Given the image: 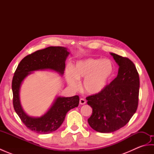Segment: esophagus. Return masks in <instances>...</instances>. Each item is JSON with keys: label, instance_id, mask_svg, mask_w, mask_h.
<instances>
[{"label": "esophagus", "instance_id": "obj_1", "mask_svg": "<svg viewBox=\"0 0 154 154\" xmlns=\"http://www.w3.org/2000/svg\"><path fill=\"white\" fill-rule=\"evenodd\" d=\"M79 103H80V104H81V105H82V104H85L86 103L85 99H83V98H81V99H80V100H79Z\"/></svg>", "mask_w": 154, "mask_h": 154}]
</instances>
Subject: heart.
<instances>
[{
    "instance_id": "heart-1",
    "label": "heart",
    "mask_w": 154,
    "mask_h": 154,
    "mask_svg": "<svg viewBox=\"0 0 154 154\" xmlns=\"http://www.w3.org/2000/svg\"><path fill=\"white\" fill-rule=\"evenodd\" d=\"M114 73V63L108 59H86L77 62L73 72H69L67 80L72 87L77 88L84 79L83 90L87 94H97L106 87Z\"/></svg>"
}]
</instances>
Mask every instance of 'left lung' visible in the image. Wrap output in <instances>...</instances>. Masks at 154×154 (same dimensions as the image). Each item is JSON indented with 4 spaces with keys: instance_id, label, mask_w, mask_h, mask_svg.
Wrapping results in <instances>:
<instances>
[{
    "instance_id": "left-lung-1",
    "label": "left lung",
    "mask_w": 154,
    "mask_h": 154,
    "mask_svg": "<svg viewBox=\"0 0 154 154\" xmlns=\"http://www.w3.org/2000/svg\"><path fill=\"white\" fill-rule=\"evenodd\" d=\"M110 54L119 66L117 77L100 93L86 98L93 109L88 123L101 133L113 132L125 126L138 105L140 78L135 65L128 58Z\"/></svg>"
}]
</instances>
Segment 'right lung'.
<instances>
[{
  "label": "right lung",
  "instance_id": "add662e5",
  "mask_svg": "<svg viewBox=\"0 0 154 154\" xmlns=\"http://www.w3.org/2000/svg\"><path fill=\"white\" fill-rule=\"evenodd\" d=\"M69 54L67 49L61 46H50L28 55L20 62L14 72L12 82L13 106L22 122L28 129L39 134H49L58 129L69 110L77 107L79 97H58L48 112L41 117H31L25 113L20 101V88L22 81L31 72L50 69L64 73L65 60Z\"/></svg>",
  "mask_w": 154,
  "mask_h": 154
}]
</instances>
